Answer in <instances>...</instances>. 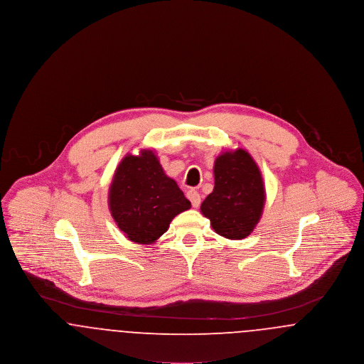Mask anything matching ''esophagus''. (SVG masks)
<instances>
[{
	"label": "esophagus",
	"instance_id": "esophagus-1",
	"mask_svg": "<svg viewBox=\"0 0 364 364\" xmlns=\"http://www.w3.org/2000/svg\"><path fill=\"white\" fill-rule=\"evenodd\" d=\"M187 198L190 199L191 203L193 208H199L200 205V195L196 190H190L187 192Z\"/></svg>",
	"mask_w": 364,
	"mask_h": 364
}]
</instances>
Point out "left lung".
I'll list each match as a JSON object with an SVG mask.
<instances>
[{
	"label": "left lung",
	"mask_w": 364,
	"mask_h": 364,
	"mask_svg": "<svg viewBox=\"0 0 364 364\" xmlns=\"http://www.w3.org/2000/svg\"><path fill=\"white\" fill-rule=\"evenodd\" d=\"M264 200L263 178L252 156L242 149L217 156L214 190L200 211L220 236L230 240L247 237L259 223Z\"/></svg>",
	"instance_id": "obj_1"
}]
</instances>
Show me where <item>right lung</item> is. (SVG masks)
Masks as SVG:
<instances>
[{"label":"right lung","instance_id":"right-lung-1","mask_svg":"<svg viewBox=\"0 0 364 364\" xmlns=\"http://www.w3.org/2000/svg\"><path fill=\"white\" fill-rule=\"evenodd\" d=\"M191 202L168 177L153 150L122 158L110 188L109 208L120 230L138 244H153Z\"/></svg>","mask_w":364,"mask_h":364}]
</instances>
